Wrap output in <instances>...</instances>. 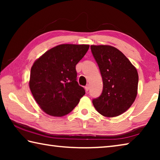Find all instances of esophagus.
Instances as JSON below:
<instances>
[{"label":"esophagus","instance_id":"esophagus-1","mask_svg":"<svg viewBox=\"0 0 160 160\" xmlns=\"http://www.w3.org/2000/svg\"><path fill=\"white\" fill-rule=\"evenodd\" d=\"M85 90L88 92L89 90H90V85H87L85 87Z\"/></svg>","mask_w":160,"mask_h":160}]
</instances>
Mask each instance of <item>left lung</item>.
<instances>
[{"mask_svg":"<svg viewBox=\"0 0 160 160\" xmlns=\"http://www.w3.org/2000/svg\"><path fill=\"white\" fill-rule=\"evenodd\" d=\"M91 51L98 64L103 80V90L92 100L100 114L114 117L131 107L136 98L138 74L126 56L109 45H92Z\"/></svg>","mask_w":160,"mask_h":160,"instance_id":"1","label":"left lung"}]
</instances>
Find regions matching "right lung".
<instances>
[{
  "label": "right lung",
  "mask_w": 160,
  "mask_h": 160,
  "mask_svg": "<svg viewBox=\"0 0 160 160\" xmlns=\"http://www.w3.org/2000/svg\"><path fill=\"white\" fill-rule=\"evenodd\" d=\"M87 44H61L51 48L32 66L29 85L40 108L53 116L72 112L84 94L77 82V63L88 51Z\"/></svg>",
  "instance_id": "add662e5"
}]
</instances>
